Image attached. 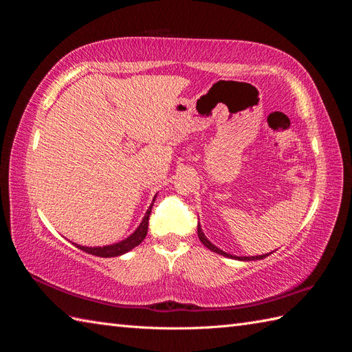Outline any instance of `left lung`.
Wrapping results in <instances>:
<instances>
[{"instance_id":"1","label":"left lung","mask_w":352,"mask_h":352,"mask_svg":"<svg viewBox=\"0 0 352 352\" xmlns=\"http://www.w3.org/2000/svg\"><path fill=\"white\" fill-rule=\"evenodd\" d=\"M198 238H199V241L206 245V247L208 248V250H211L212 252H217V254H220V255H225V257H229V258H235V260H241V261H252V260H261V258H265L267 257L269 254H263V255H254V257H236V255H232V254H228V252H225V251H221L220 248H217L216 245H212L207 238H206V235H204V232H202V229H201V226L198 225ZM272 254V252H270Z\"/></svg>"}]
</instances>
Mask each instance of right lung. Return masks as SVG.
Returning <instances> with one entry per match:
<instances>
[{
  "label": "right lung",
  "mask_w": 352,
  "mask_h": 352,
  "mask_svg": "<svg viewBox=\"0 0 352 352\" xmlns=\"http://www.w3.org/2000/svg\"><path fill=\"white\" fill-rule=\"evenodd\" d=\"M155 199V197H154ZM154 199H153V204H154ZM153 204L150 206V208L146 210L145 216L141 221V225L138 226V229L132 233L131 236H127L126 239L117 242V243H111V245H105V247H82V245H78L74 243L76 247L85 252L88 254H92V255H97V257H117V255H122V254H126L127 251L133 250L136 245H140L145 236H146V232H148V220H150V214H151V208H153Z\"/></svg>",
  "instance_id": "add662e5"
}]
</instances>
